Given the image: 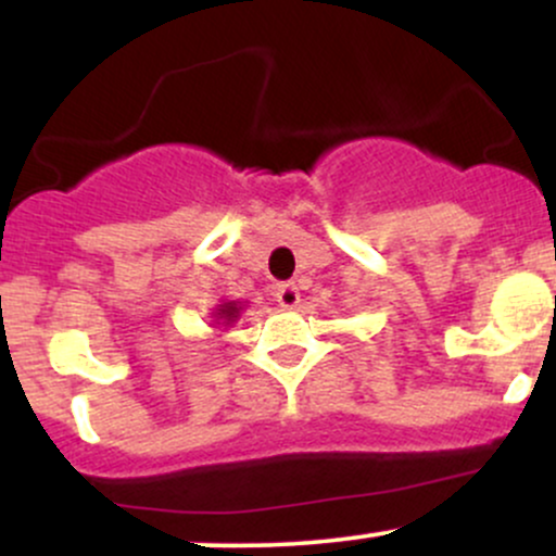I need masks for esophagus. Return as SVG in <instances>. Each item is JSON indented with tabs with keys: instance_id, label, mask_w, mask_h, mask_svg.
I'll return each instance as SVG.
<instances>
[{
	"instance_id": "esophagus-1",
	"label": "esophagus",
	"mask_w": 556,
	"mask_h": 556,
	"mask_svg": "<svg viewBox=\"0 0 556 556\" xmlns=\"http://www.w3.org/2000/svg\"><path fill=\"white\" fill-rule=\"evenodd\" d=\"M274 298H277V303L282 305V308H295L300 303V290L295 282H279L277 285V292H274Z\"/></svg>"
}]
</instances>
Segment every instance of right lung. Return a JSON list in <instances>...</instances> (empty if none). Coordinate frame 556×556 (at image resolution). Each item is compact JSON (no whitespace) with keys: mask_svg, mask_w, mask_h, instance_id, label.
<instances>
[{"mask_svg":"<svg viewBox=\"0 0 556 556\" xmlns=\"http://www.w3.org/2000/svg\"><path fill=\"white\" fill-rule=\"evenodd\" d=\"M240 303L238 300H227V303H219L216 305V311H214V324H232V321H238V316H240Z\"/></svg>","mask_w":556,"mask_h":556,"instance_id":"1","label":"right lung"}]
</instances>
